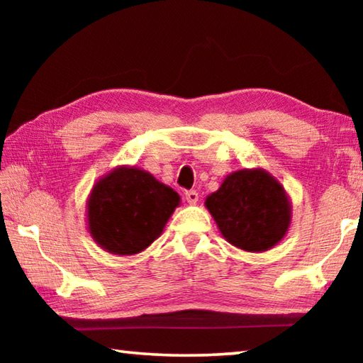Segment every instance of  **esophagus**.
<instances>
[{
	"label": "esophagus",
	"mask_w": 363,
	"mask_h": 363,
	"mask_svg": "<svg viewBox=\"0 0 363 363\" xmlns=\"http://www.w3.org/2000/svg\"><path fill=\"white\" fill-rule=\"evenodd\" d=\"M186 200L189 205H195L196 201H199V192H195V190H189V192H186Z\"/></svg>",
	"instance_id": "obj_1"
}]
</instances>
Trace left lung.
I'll list each match as a JSON object with an SVG mask.
<instances>
[{
	"instance_id": "obj_1",
	"label": "left lung",
	"mask_w": 363,
	"mask_h": 363,
	"mask_svg": "<svg viewBox=\"0 0 363 363\" xmlns=\"http://www.w3.org/2000/svg\"><path fill=\"white\" fill-rule=\"evenodd\" d=\"M205 206L227 242L248 253L274 248L291 224L285 187L262 168H243L224 177Z\"/></svg>"
}]
</instances>
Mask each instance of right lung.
<instances>
[{
	"mask_svg": "<svg viewBox=\"0 0 363 363\" xmlns=\"http://www.w3.org/2000/svg\"><path fill=\"white\" fill-rule=\"evenodd\" d=\"M181 196L147 171L120 164L94 182L86 201L89 235L110 255H138L162 235Z\"/></svg>",
	"mask_w": 363,
	"mask_h": 363,
	"instance_id": "add662e5",
	"label": "right lung"
}]
</instances>
